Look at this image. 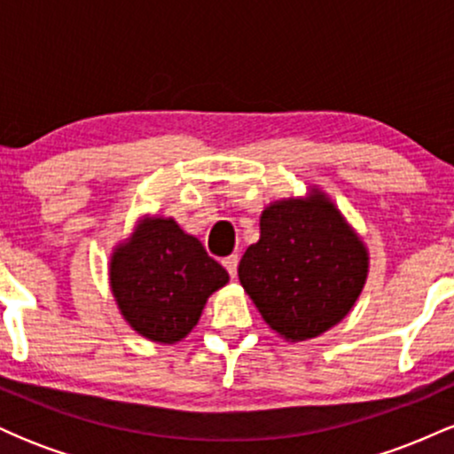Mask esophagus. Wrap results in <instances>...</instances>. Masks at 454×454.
Wrapping results in <instances>:
<instances>
[{
	"mask_svg": "<svg viewBox=\"0 0 454 454\" xmlns=\"http://www.w3.org/2000/svg\"><path fill=\"white\" fill-rule=\"evenodd\" d=\"M222 264H223V269L228 270V275H231V278H234V275H237V264H239V258L237 256L223 258Z\"/></svg>",
	"mask_w": 454,
	"mask_h": 454,
	"instance_id": "1",
	"label": "esophagus"
}]
</instances>
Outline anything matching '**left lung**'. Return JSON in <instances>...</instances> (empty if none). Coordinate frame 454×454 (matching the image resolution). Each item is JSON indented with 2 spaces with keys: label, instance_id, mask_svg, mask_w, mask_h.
Here are the masks:
<instances>
[{
  "label": "left lung",
  "instance_id": "obj_1",
  "mask_svg": "<svg viewBox=\"0 0 454 454\" xmlns=\"http://www.w3.org/2000/svg\"><path fill=\"white\" fill-rule=\"evenodd\" d=\"M367 249L322 192L278 200L260 215L239 279L264 322L305 341L341 322L367 279Z\"/></svg>",
  "mask_w": 454,
  "mask_h": 454
}]
</instances>
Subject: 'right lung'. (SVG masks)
Wrapping results in <instances>:
<instances>
[{
    "label": "right lung",
    "mask_w": 454,
    "mask_h": 454,
    "mask_svg": "<svg viewBox=\"0 0 454 454\" xmlns=\"http://www.w3.org/2000/svg\"><path fill=\"white\" fill-rule=\"evenodd\" d=\"M226 284V269L170 217L143 222L111 260V288L123 317L158 343L184 340L207 299Z\"/></svg>",
    "instance_id": "right-lung-1"
}]
</instances>
